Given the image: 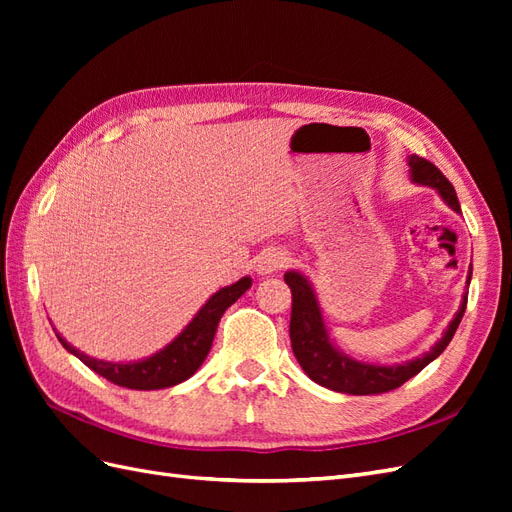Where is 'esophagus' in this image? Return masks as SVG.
<instances>
[{
  "mask_svg": "<svg viewBox=\"0 0 512 512\" xmlns=\"http://www.w3.org/2000/svg\"><path fill=\"white\" fill-rule=\"evenodd\" d=\"M288 262H290V254L286 250H280V247H269V250H265L256 258V271L260 275H271L275 271L284 269Z\"/></svg>",
  "mask_w": 512,
  "mask_h": 512,
  "instance_id": "esophagus-1",
  "label": "esophagus"
}]
</instances>
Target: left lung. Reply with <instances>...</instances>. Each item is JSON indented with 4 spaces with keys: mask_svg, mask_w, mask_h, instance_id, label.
Listing matches in <instances>:
<instances>
[{
    "mask_svg": "<svg viewBox=\"0 0 512 512\" xmlns=\"http://www.w3.org/2000/svg\"><path fill=\"white\" fill-rule=\"evenodd\" d=\"M408 164H410V177L414 183L436 188L438 194L444 198V203L451 209H455L457 213H461L455 188L451 185V181L440 173L438 166H433L429 160L418 158V156H410ZM470 280H472V267L468 275V284ZM284 282L290 286V292H292L290 344L299 365L303 367L305 374L320 386H327L331 391L348 393V395L389 393L393 389H399V386L408 382L410 378H414L418 371L425 369L433 359H438V356L444 352L448 342L453 339L468 305V294H463L459 312L455 314L451 324H448L444 335L438 339V344L423 356L399 365H369V363L350 359L348 354H342L331 344L327 327H324L318 299L312 286H309L307 277H303L299 271H286Z\"/></svg>",
    "mask_w": 512,
    "mask_h": 512,
    "instance_id": "left-lung-1",
    "label": "left lung"
}]
</instances>
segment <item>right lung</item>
I'll list each match as a JSON object with an SVG mask.
<instances>
[{
    "label": "right lung",
    "mask_w": 512,
    "mask_h": 512,
    "mask_svg": "<svg viewBox=\"0 0 512 512\" xmlns=\"http://www.w3.org/2000/svg\"><path fill=\"white\" fill-rule=\"evenodd\" d=\"M250 286H252L250 277H241L237 284L226 286L215 292L213 297L198 309V314L192 318V322L173 339V342H170L164 350L149 356L145 361L108 363L79 352L59 333H57V339L68 352L79 356L89 369H94L96 374H100L108 382H113L117 386H126V389H134V391L168 389V386H175L194 376V371L203 365V361L207 359V354L211 350L215 331H218L220 318Z\"/></svg>",
    "instance_id": "add662e5"
}]
</instances>
